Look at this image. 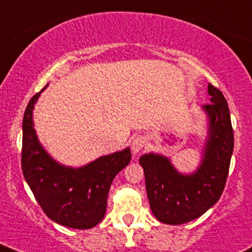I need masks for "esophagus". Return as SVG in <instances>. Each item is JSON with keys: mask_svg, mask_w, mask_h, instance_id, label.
Returning a JSON list of instances; mask_svg holds the SVG:
<instances>
[{"mask_svg": "<svg viewBox=\"0 0 252 252\" xmlns=\"http://www.w3.org/2000/svg\"><path fill=\"white\" fill-rule=\"evenodd\" d=\"M144 147L145 140L143 139L142 137H137L131 140V150H133L134 154H138V153L142 152V150L144 149Z\"/></svg>", "mask_w": 252, "mask_h": 252, "instance_id": "obj_1", "label": "esophagus"}]
</instances>
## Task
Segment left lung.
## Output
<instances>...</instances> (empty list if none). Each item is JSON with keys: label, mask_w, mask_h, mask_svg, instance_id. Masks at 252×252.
I'll return each instance as SVG.
<instances>
[{"label": "left lung", "mask_w": 252, "mask_h": 252, "mask_svg": "<svg viewBox=\"0 0 252 252\" xmlns=\"http://www.w3.org/2000/svg\"><path fill=\"white\" fill-rule=\"evenodd\" d=\"M209 94L211 103L203 107L210 122L209 138L203 161L194 174L178 173L168 158L158 154H145L139 159L150 209L164 224L180 225L199 218L218 203L224 191L234 130L224 94L213 84H209Z\"/></svg>", "instance_id": "8db88e82"}]
</instances>
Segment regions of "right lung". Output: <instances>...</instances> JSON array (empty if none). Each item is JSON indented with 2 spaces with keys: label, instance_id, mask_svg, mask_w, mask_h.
<instances>
[{
  "label": "right lung",
  "instance_id": "add662e5",
  "mask_svg": "<svg viewBox=\"0 0 252 252\" xmlns=\"http://www.w3.org/2000/svg\"><path fill=\"white\" fill-rule=\"evenodd\" d=\"M39 94L31 98L23 115V176L51 220L73 229H91L104 218L109 188L130 161V150L100 157L78 169L56 163L41 147L33 129L32 110Z\"/></svg>",
  "mask_w": 252,
  "mask_h": 252
}]
</instances>
